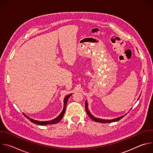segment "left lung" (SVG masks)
<instances>
[{
    "label": "left lung",
    "instance_id": "1",
    "mask_svg": "<svg viewBox=\"0 0 153 153\" xmlns=\"http://www.w3.org/2000/svg\"><path fill=\"white\" fill-rule=\"evenodd\" d=\"M85 110H86V111L87 113V114H88V115L90 117V118L94 120L95 122H100V123H111V122H117L119 120H120L121 119H122L124 116H121L120 117H118V118H116V119H113V120H104V119H98V118H96L94 117L93 116H92L91 114V113H90L88 109V103H87V102L86 101L85 102Z\"/></svg>",
    "mask_w": 153,
    "mask_h": 153
}]
</instances>
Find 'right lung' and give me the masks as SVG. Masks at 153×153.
<instances>
[{
	"instance_id": "add662e5",
	"label": "right lung",
	"mask_w": 153,
	"mask_h": 153,
	"mask_svg": "<svg viewBox=\"0 0 153 153\" xmlns=\"http://www.w3.org/2000/svg\"><path fill=\"white\" fill-rule=\"evenodd\" d=\"M71 96V94H69L67 96L65 97V99H64V107H63V110L62 111V113L60 114V115L57 117L54 120H50V121H44V122H40V121H38V120H35L33 119H31L28 116H26L25 114L23 113V114L31 122H33V123H35V124H37V125H49V124H53V123H57V122H60L61 120V119H62L63 115H64V113H65V110H66V106H67V102H68V100L69 99V97Z\"/></svg>"
}]
</instances>
